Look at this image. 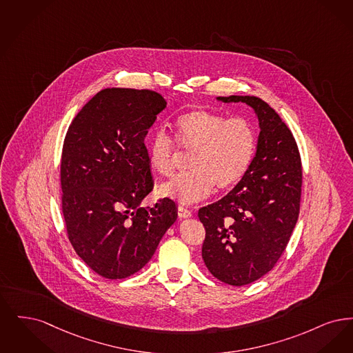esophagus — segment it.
<instances>
[{"label": "esophagus", "instance_id": "1", "mask_svg": "<svg viewBox=\"0 0 353 353\" xmlns=\"http://www.w3.org/2000/svg\"><path fill=\"white\" fill-rule=\"evenodd\" d=\"M178 215H179V217H182V219H188V217L192 216V212L190 210L184 208L182 205H179L178 207Z\"/></svg>", "mask_w": 353, "mask_h": 353}]
</instances>
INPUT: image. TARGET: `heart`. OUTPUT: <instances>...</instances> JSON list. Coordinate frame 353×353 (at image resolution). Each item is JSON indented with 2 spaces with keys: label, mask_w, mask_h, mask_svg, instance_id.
Wrapping results in <instances>:
<instances>
[{
  "label": "heart",
  "mask_w": 353,
  "mask_h": 353,
  "mask_svg": "<svg viewBox=\"0 0 353 353\" xmlns=\"http://www.w3.org/2000/svg\"><path fill=\"white\" fill-rule=\"evenodd\" d=\"M179 143L195 150L191 174L161 184L162 198L181 204L205 199L214 191H225L240 183L250 169L259 143L254 123L246 117H228L223 113L196 109L182 114L174 123ZM146 158L154 174L169 176L174 170V142L163 132L154 133L148 143Z\"/></svg>",
  "instance_id": "1"
}]
</instances>
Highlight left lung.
I'll use <instances>...</instances> for the list:
<instances>
[{
    "label": "left lung",
    "mask_w": 353,
    "mask_h": 353,
    "mask_svg": "<svg viewBox=\"0 0 353 353\" xmlns=\"http://www.w3.org/2000/svg\"><path fill=\"white\" fill-rule=\"evenodd\" d=\"M217 100L245 103L260 125L245 178L198 214L205 228V266L221 282L244 286L269 273L290 240L299 215L302 165L290 129L268 103L234 94Z\"/></svg>",
    "instance_id": "1"
}]
</instances>
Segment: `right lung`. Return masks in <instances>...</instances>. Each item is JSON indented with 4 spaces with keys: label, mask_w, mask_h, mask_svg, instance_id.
<instances>
[{
    "label": "right lung",
    "mask_w": 353,
    "mask_h": 353,
    "mask_svg": "<svg viewBox=\"0 0 353 353\" xmlns=\"http://www.w3.org/2000/svg\"><path fill=\"white\" fill-rule=\"evenodd\" d=\"M168 103L149 90L105 88L81 108L61 153V210L77 256L123 279L152 260L178 217L171 199L143 208L153 190L145 137Z\"/></svg>",
    "instance_id": "add662e5"
}]
</instances>
